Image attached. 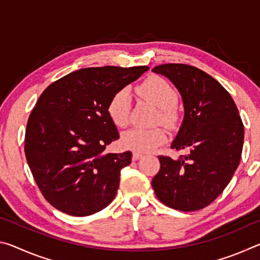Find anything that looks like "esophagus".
Wrapping results in <instances>:
<instances>
[{"instance_id":"34e87169","label":"esophagus","mask_w":260,"mask_h":260,"mask_svg":"<svg viewBox=\"0 0 260 260\" xmlns=\"http://www.w3.org/2000/svg\"><path fill=\"white\" fill-rule=\"evenodd\" d=\"M143 157V153L141 152H138V151H134L133 152V160H139L141 159V158Z\"/></svg>"}]
</instances>
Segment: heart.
I'll use <instances>...</instances> for the list:
<instances>
[{
  "label": "heart",
  "mask_w": 260,
  "mask_h": 260,
  "mask_svg": "<svg viewBox=\"0 0 260 260\" xmlns=\"http://www.w3.org/2000/svg\"><path fill=\"white\" fill-rule=\"evenodd\" d=\"M138 93L143 99L156 105L159 110L160 121L172 126L177 121L174 107L178 102V94L169 82L159 77H151L138 88ZM129 95L126 90H120L112 96L108 104L110 119L118 127H124L128 122ZM166 140L165 132L160 128H131L121 135V146L133 151L148 152L160 146Z\"/></svg>",
  "instance_id": "1"
}]
</instances>
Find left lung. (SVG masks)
I'll return each instance as SVG.
<instances>
[{"mask_svg":"<svg viewBox=\"0 0 260 260\" xmlns=\"http://www.w3.org/2000/svg\"><path fill=\"white\" fill-rule=\"evenodd\" d=\"M165 77L181 95L183 120L171 148L187 150L178 159L159 156L151 184L162 204L179 211L208 206L223 191L240 164L244 140L235 102L214 78L186 64H162Z\"/></svg>","mask_w":260,"mask_h":260,"instance_id":"8db88e82","label":"left lung"}]
</instances>
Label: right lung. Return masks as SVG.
<instances>
[{"label":"right lung","mask_w":260,"mask_h":260,"mask_svg":"<svg viewBox=\"0 0 260 260\" xmlns=\"http://www.w3.org/2000/svg\"><path fill=\"white\" fill-rule=\"evenodd\" d=\"M148 67L87 68L52 82L28 118L25 155L35 182L61 212L86 217L111 203L132 152L105 153L119 139L108 104Z\"/></svg>","instance_id":"obj_1"}]
</instances>
